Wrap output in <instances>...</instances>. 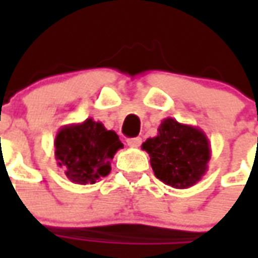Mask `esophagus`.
<instances>
[{
    "label": "esophagus",
    "instance_id": "34e87169",
    "mask_svg": "<svg viewBox=\"0 0 258 258\" xmlns=\"http://www.w3.org/2000/svg\"><path fill=\"white\" fill-rule=\"evenodd\" d=\"M126 144H127V146H131V148H138L139 145L142 144V139L141 138H129L126 141Z\"/></svg>",
    "mask_w": 258,
    "mask_h": 258
}]
</instances>
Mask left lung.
Wrapping results in <instances>:
<instances>
[{
    "label": "left lung",
    "mask_w": 258,
    "mask_h": 258,
    "mask_svg": "<svg viewBox=\"0 0 258 258\" xmlns=\"http://www.w3.org/2000/svg\"><path fill=\"white\" fill-rule=\"evenodd\" d=\"M149 154L155 176L176 189H185L201 181L208 171L211 145L201 129L164 119L155 138L142 144Z\"/></svg>",
    "instance_id": "1"
}]
</instances>
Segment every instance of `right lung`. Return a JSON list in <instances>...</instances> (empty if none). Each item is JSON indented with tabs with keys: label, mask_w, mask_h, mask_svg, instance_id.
<instances>
[{
	"label": "right lung",
	"mask_w": 258,
	"mask_h": 258,
	"mask_svg": "<svg viewBox=\"0 0 258 258\" xmlns=\"http://www.w3.org/2000/svg\"><path fill=\"white\" fill-rule=\"evenodd\" d=\"M123 148L114 131L92 117L60 127L54 139L57 165L73 183L87 185L107 176L114 154Z\"/></svg>",
	"instance_id": "add662e5"
}]
</instances>
